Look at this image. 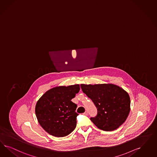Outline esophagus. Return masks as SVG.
Listing matches in <instances>:
<instances>
[{
	"mask_svg": "<svg viewBox=\"0 0 157 157\" xmlns=\"http://www.w3.org/2000/svg\"><path fill=\"white\" fill-rule=\"evenodd\" d=\"M83 115H88V113H87V111H85L84 113H83Z\"/></svg>",
	"mask_w": 157,
	"mask_h": 157,
	"instance_id": "esophagus-1",
	"label": "esophagus"
}]
</instances>
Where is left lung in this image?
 <instances>
[{"mask_svg": "<svg viewBox=\"0 0 157 157\" xmlns=\"http://www.w3.org/2000/svg\"><path fill=\"white\" fill-rule=\"evenodd\" d=\"M82 90L98 109V115L90 118L98 128L113 131L123 124L130 110L128 93L122 88L110 83L81 85Z\"/></svg>", "mask_w": 157, "mask_h": 157, "instance_id": "1", "label": "left lung"}]
</instances>
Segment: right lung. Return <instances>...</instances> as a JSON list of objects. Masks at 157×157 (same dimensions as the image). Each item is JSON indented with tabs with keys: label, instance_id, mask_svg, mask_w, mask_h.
<instances>
[{
	"label": "right lung",
	"instance_id": "obj_1",
	"mask_svg": "<svg viewBox=\"0 0 157 157\" xmlns=\"http://www.w3.org/2000/svg\"><path fill=\"white\" fill-rule=\"evenodd\" d=\"M79 85L53 87L39 99L35 106L38 122L49 134L57 137L68 135L76 126L77 105L71 101L79 92Z\"/></svg>",
	"mask_w": 157,
	"mask_h": 157
}]
</instances>
